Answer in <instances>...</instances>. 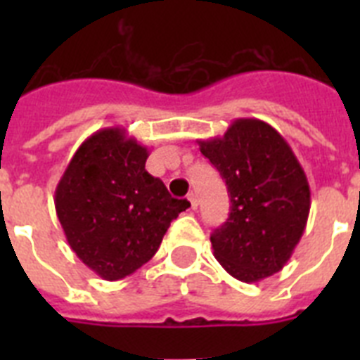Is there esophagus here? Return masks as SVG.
Returning <instances> with one entry per match:
<instances>
[{"instance_id":"1","label":"esophagus","mask_w":360,"mask_h":360,"mask_svg":"<svg viewBox=\"0 0 360 360\" xmlns=\"http://www.w3.org/2000/svg\"><path fill=\"white\" fill-rule=\"evenodd\" d=\"M187 200H189V203H191V209L198 207V200H196L195 193H189V195H187Z\"/></svg>"}]
</instances>
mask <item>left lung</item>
I'll use <instances>...</instances> for the list:
<instances>
[{
  "label": "left lung",
  "instance_id": "8db88e82",
  "mask_svg": "<svg viewBox=\"0 0 360 360\" xmlns=\"http://www.w3.org/2000/svg\"><path fill=\"white\" fill-rule=\"evenodd\" d=\"M198 144L231 198L227 221L211 234L214 257L243 283L279 272L310 212V186L290 146L257 119H236L224 136Z\"/></svg>",
  "mask_w": 360,
  "mask_h": 360
}]
</instances>
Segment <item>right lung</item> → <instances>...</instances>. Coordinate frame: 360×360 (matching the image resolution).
<instances>
[{
	"label": "right lung",
	"instance_id": "right-lung-1",
	"mask_svg": "<svg viewBox=\"0 0 360 360\" xmlns=\"http://www.w3.org/2000/svg\"><path fill=\"white\" fill-rule=\"evenodd\" d=\"M148 148L122 128L88 136L56 187V212L72 250L108 281L133 274L158 250L191 203L146 171Z\"/></svg>",
	"mask_w": 360,
	"mask_h": 360
}]
</instances>
